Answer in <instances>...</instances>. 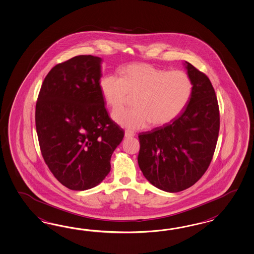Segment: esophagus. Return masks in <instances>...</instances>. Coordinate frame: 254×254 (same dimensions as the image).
Here are the masks:
<instances>
[{
    "instance_id": "esophagus-1",
    "label": "esophagus",
    "mask_w": 254,
    "mask_h": 254,
    "mask_svg": "<svg viewBox=\"0 0 254 254\" xmlns=\"http://www.w3.org/2000/svg\"><path fill=\"white\" fill-rule=\"evenodd\" d=\"M124 135H125L126 138H129V137L134 136V135H135V133H134V132H132V131H130V130H125Z\"/></svg>"
}]
</instances>
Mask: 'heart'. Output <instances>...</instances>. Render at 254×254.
I'll list each match as a JSON object with an SVG mask.
<instances>
[{
  "mask_svg": "<svg viewBox=\"0 0 254 254\" xmlns=\"http://www.w3.org/2000/svg\"><path fill=\"white\" fill-rule=\"evenodd\" d=\"M105 101L111 109L124 107L135 96V108L112 113L117 124L130 130L143 129L152 122L162 126L179 117L191 98L192 80L182 70L168 71L148 64L125 66L122 76L106 74L99 82Z\"/></svg>",
  "mask_w": 254,
  "mask_h": 254,
  "instance_id": "b5f03b06",
  "label": "heart"
}]
</instances>
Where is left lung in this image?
I'll return each mask as SVG.
<instances>
[{"label":"left lung","instance_id":"obj_1","mask_svg":"<svg viewBox=\"0 0 254 254\" xmlns=\"http://www.w3.org/2000/svg\"><path fill=\"white\" fill-rule=\"evenodd\" d=\"M193 91L170 124L139 134L138 164L156 188L178 192L198 182L213 159L220 128L215 89L208 76L186 63Z\"/></svg>","mask_w":254,"mask_h":254}]
</instances>
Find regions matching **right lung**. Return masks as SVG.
<instances>
[{"mask_svg":"<svg viewBox=\"0 0 254 254\" xmlns=\"http://www.w3.org/2000/svg\"><path fill=\"white\" fill-rule=\"evenodd\" d=\"M100 63L99 57L79 55L56 64L46 75L36 103L41 155L53 176L73 190L93 188L104 180L124 136L105 108Z\"/></svg>","mask_w":254,"mask_h":254,"instance_id":"obj_1","label":"right lung"}]
</instances>
